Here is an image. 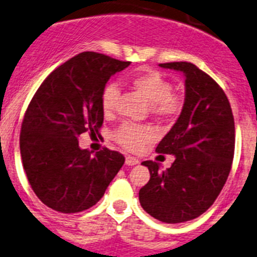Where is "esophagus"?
Segmentation results:
<instances>
[{
    "label": "esophagus",
    "instance_id": "34e87169",
    "mask_svg": "<svg viewBox=\"0 0 257 257\" xmlns=\"http://www.w3.org/2000/svg\"><path fill=\"white\" fill-rule=\"evenodd\" d=\"M124 163H126L127 166H136V164H139V159L138 158L128 155V157H126V161H124Z\"/></svg>",
    "mask_w": 257,
    "mask_h": 257
}]
</instances>
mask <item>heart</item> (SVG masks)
Masks as SVG:
<instances>
[{
	"label": "heart",
	"mask_w": 257,
	"mask_h": 257,
	"mask_svg": "<svg viewBox=\"0 0 257 257\" xmlns=\"http://www.w3.org/2000/svg\"><path fill=\"white\" fill-rule=\"evenodd\" d=\"M128 84L138 91L150 105V112L158 118H173L181 112L183 105L182 96L173 93L172 82L155 70H144L134 74ZM118 90L114 84H107L100 95V107L104 116H112L116 107ZM114 140L124 149L138 152L149 144L154 135L148 127L123 123L113 134Z\"/></svg>",
	"instance_id": "heart-1"
}]
</instances>
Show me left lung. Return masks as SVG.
<instances>
[{"mask_svg": "<svg viewBox=\"0 0 257 257\" xmlns=\"http://www.w3.org/2000/svg\"><path fill=\"white\" fill-rule=\"evenodd\" d=\"M185 76V103L155 152L175 155L166 171L143 162L150 180L139 191L148 214L163 223H183L205 213L227 181L234 154V118L227 95L208 74L190 62L161 63Z\"/></svg>", "mask_w": 257, "mask_h": 257, "instance_id": "1", "label": "left lung"}]
</instances>
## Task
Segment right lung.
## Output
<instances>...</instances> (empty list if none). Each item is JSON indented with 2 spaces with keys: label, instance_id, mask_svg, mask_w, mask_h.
Segmentation results:
<instances>
[{
  "label": "right lung",
  "instance_id": "1",
  "mask_svg": "<svg viewBox=\"0 0 257 257\" xmlns=\"http://www.w3.org/2000/svg\"><path fill=\"white\" fill-rule=\"evenodd\" d=\"M130 63L82 52L52 71L33 96L21 124L20 154L33 191L48 208L65 214L91 208L123 166L121 153L104 148L91 157L77 138L99 135L103 89Z\"/></svg>",
  "mask_w": 257,
  "mask_h": 257
}]
</instances>
